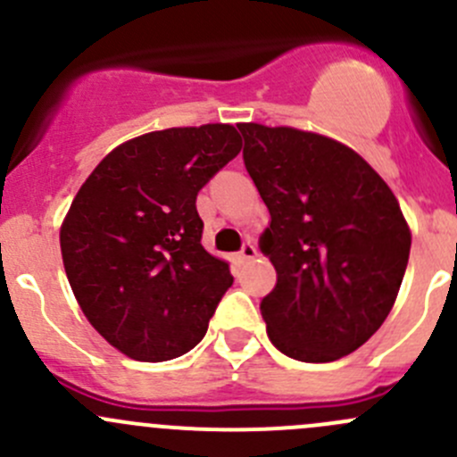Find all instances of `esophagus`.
<instances>
[{"label": "esophagus", "instance_id": "obj_1", "mask_svg": "<svg viewBox=\"0 0 457 457\" xmlns=\"http://www.w3.org/2000/svg\"><path fill=\"white\" fill-rule=\"evenodd\" d=\"M256 256V247L252 245V243H245V245L241 247V252H238V262H247V261H252V258Z\"/></svg>", "mask_w": 457, "mask_h": 457}]
</instances>
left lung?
<instances>
[{
  "label": "left lung",
  "mask_w": 457,
  "mask_h": 457,
  "mask_svg": "<svg viewBox=\"0 0 457 457\" xmlns=\"http://www.w3.org/2000/svg\"><path fill=\"white\" fill-rule=\"evenodd\" d=\"M243 161L270 210L258 247L276 270L261 314L271 345L331 362L380 329L403 283L411 229L380 174L316 132L238 123Z\"/></svg>",
  "instance_id": "1"
}]
</instances>
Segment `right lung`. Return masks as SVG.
Returning <instances> with one entry per match:
<instances>
[{"instance_id":"obj_1","label":"right lung","mask_w":457,"mask_h":457,"mask_svg":"<svg viewBox=\"0 0 457 457\" xmlns=\"http://www.w3.org/2000/svg\"><path fill=\"white\" fill-rule=\"evenodd\" d=\"M241 147L229 123L147 132L108 152L77 192L59 229L63 270L90 325L128 358L190 352L234 283L201 245L196 195Z\"/></svg>"}]
</instances>
